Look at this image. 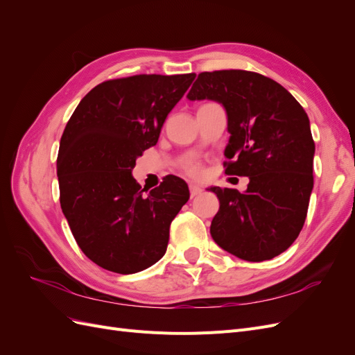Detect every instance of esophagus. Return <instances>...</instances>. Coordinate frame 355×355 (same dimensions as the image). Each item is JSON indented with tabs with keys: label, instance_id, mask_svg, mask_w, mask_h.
I'll return each mask as SVG.
<instances>
[{
	"label": "esophagus",
	"instance_id": "1",
	"mask_svg": "<svg viewBox=\"0 0 355 355\" xmlns=\"http://www.w3.org/2000/svg\"><path fill=\"white\" fill-rule=\"evenodd\" d=\"M201 192H202V189L198 185H194V184L189 185V194H191V197H197V196L201 194Z\"/></svg>",
	"mask_w": 355,
	"mask_h": 355
}]
</instances>
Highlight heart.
<instances>
[{"instance_id": "b5f03b06", "label": "heart", "mask_w": 355, "mask_h": 355, "mask_svg": "<svg viewBox=\"0 0 355 355\" xmlns=\"http://www.w3.org/2000/svg\"><path fill=\"white\" fill-rule=\"evenodd\" d=\"M187 171H188V175L194 176V178H198V176H201V173H202L201 166L197 164V163H189V164L187 166Z\"/></svg>"}]
</instances>
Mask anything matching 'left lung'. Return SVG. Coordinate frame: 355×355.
Wrapping results in <instances>:
<instances>
[{"label": "left lung", "instance_id": "obj_1", "mask_svg": "<svg viewBox=\"0 0 355 355\" xmlns=\"http://www.w3.org/2000/svg\"><path fill=\"white\" fill-rule=\"evenodd\" d=\"M187 98L223 105L231 135L225 173L249 178L244 192L210 188L220 204L213 240L244 261L272 259L297 239L314 187L315 144L305 110L282 84L241 69L198 73Z\"/></svg>", "mask_w": 355, "mask_h": 355}]
</instances>
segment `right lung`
Segmentation results:
<instances>
[{"label":"right lung","instance_id":"add662e5","mask_svg":"<svg viewBox=\"0 0 355 355\" xmlns=\"http://www.w3.org/2000/svg\"><path fill=\"white\" fill-rule=\"evenodd\" d=\"M194 78L142 73L101 83L63 130L60 207L83 253L103 270L135 274L166 253L170 223L189 200L187 182L168 175L145 194L132 170Z\"/></svg>","mask_w":355,"mask_h":355}]
</instances>
